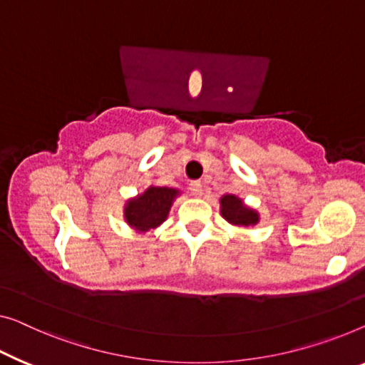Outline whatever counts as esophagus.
I'll use <instances>...</instances> for the list:
<instances>
[{
    "mask_svg": "<svg viewBox=\"0 0 365 365\" xmlns=\"http://www.w3.org/2000/svg\"><path fill=\"white\" fill-rule=\"evenodd\" d=\"M188 190L193 197H200V195L203 193V185H201L200 180H193V182H190Z\"/></svg>",
    "mask_w": 365,
    "mask_h": 365,
    "instance_id": "esophagus-1",
    "label": "esophagus"
}]
</instances>
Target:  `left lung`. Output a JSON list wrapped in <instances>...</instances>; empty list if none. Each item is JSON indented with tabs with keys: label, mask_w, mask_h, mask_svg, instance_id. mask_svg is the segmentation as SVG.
Instances as JSON below:
<instances>
[{
	"label": "left lung",
	"mask_w": 365,
	"mask_h": 365,
	"mask_svg": "<svg viewBox=\"0 0 365 365\" xmlns=\"http://www.w3.org/2000/svg\"><path fill=\"white\" fill-rule=\"evenodd\" d=\"M221 215L227 222L236 226H254L259 221V215L235 195H225L221 198Z\"/></svg>",
	"instance_id": "8db88e82"
}]
</instances>
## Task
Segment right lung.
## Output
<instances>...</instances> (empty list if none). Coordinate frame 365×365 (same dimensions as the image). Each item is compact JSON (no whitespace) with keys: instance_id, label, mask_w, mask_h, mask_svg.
Instances as JSON below:
<instances>
[{"instance_id":"obj_1","label":"right lung","mask_w":365,"mask_h":365,"mask_svg":"<svg viewBox=\"0 0 365 365\" xmlns=\"http://www.w3.org/2000/svg\"><path fill=\"white\" fill-rule=\"evenodd\" d=\"M178 195V190L167 187H150L138 198L129 200L124 208V217L128 225L138 231L154 230L162 222L170 211L172 201Z\"/></svg>"}]
</instances>
